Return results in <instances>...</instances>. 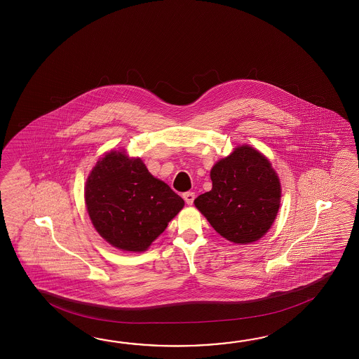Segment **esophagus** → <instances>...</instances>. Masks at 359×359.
<instances>
[{
    "instance_id": "34e87169",
    "label": "esophagus",
    "mask_w": 359,
    "mask_h": 359,
    "mask_svg": "<svg viewBox=\"0 0 359 359\" xmlns=\"http://www.w3.org/2000/svg\"><path fill=\"white\" fill-rule=\"evenodd\" d=\"M183 198H184L186 204L192 205V204H194V200H195V194H194V192H186V194H183Z\"/></svg>"
}]
</instances>
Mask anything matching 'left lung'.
Here are the masks:
<instances>
[{
	"mask_svg": "<svg viewBox=\"0 0 359 359\" xmlns=\"http://www.w3.org/2000/svg\"><path fill=\"white\" fill-rule=\"evenodd\" d=\"M212 190L195 198V206L221 236L250 244L275 222L281 183L267 158L250 146H238L210 170Z\"/></svg>",
	"mask_w": 359,
	"mask_h": 359,
	"instance_id": "1",
	"label": "left lung"
}]
</instances>
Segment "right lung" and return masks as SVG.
<instances>
[{
    "label": "right lung",
    "mask_w": 359,
    "mask_h": 359,
    "mask_svg": "<svg viewBox=\"0 0 359 359\" xmlns=\"http://www.w3.org/2000/svg\"><path fill=\"white\" fill-rule=\"evenodd\" d=\"M84 200L92 224L107 243L126 252H145L184 205L140 158L110 151L92 169Z\"/></svg>",
    "instance_id": "1"
}]
</instances>
